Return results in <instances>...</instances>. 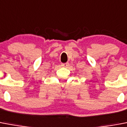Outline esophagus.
Returning a JSON list of instances; mask_svg holds the SVG:
<instances>
[{"mask_svg":"<svg viewBox=\"0 0 127 127\" xmlns=\"http://www.w3.org/2000/svg\"><path fill=\"white\" fill-rule=\"evenodd\" d=\"M68 65H69V63H68L61 64V66H63V67H67Z\"/></svg>","mask_w":127,"mask_h":127,"instance_id":"34e87169","label":"esophagus"}]
</instances>
